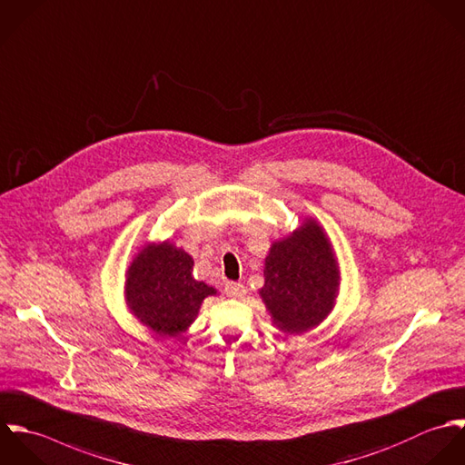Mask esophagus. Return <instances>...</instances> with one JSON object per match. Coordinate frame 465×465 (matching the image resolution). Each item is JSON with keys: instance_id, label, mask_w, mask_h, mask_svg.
<instances>
[{"instance_id": "esophagus-1", "label": "esophagus", "mask_w": 465, "mask_h": 465, "mask_svg": "<svg viewBox=\"0 0 465 465\" xmlns=\"http://www.w3.org/2000/svg\"><path fill=\"white\" fill-rule=\"evenodd\" d=\"M225 292L229 298H234V300H240L245 296V287L242 283H227L225 285Z\"/></svg>"}]
</instances>
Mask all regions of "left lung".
Returning a JSON list of instances; mask_svg holds the SVG:
<instances>
[{"label":"left lung","instance_id":"1","mask_svg":"<svg viewBox=\"0 0 465 465\" xmlns=\"http://www.w3.org/2000/svg\"><path fill=\"white\" fill-rule=\"evenodd\" d=\"M258 291L272 324L302 335L319 326L335 307L341 269L324 227L312 216L291 234L271 243Z\"/></svg>","mask_w":465,"mask_h":465}]
</instances>
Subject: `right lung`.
<instances>
[{
  "label": "right lung",
  "instance_id": "1",
  "mask_svg": "<svg viewBox=\"0 0 465 465\" xmlns=\"http://www.w3.org/2000/svg\"><path fill=\"white\" fill-rule=\"evenodd\" d=\"M193 265V258L169 240L144 243L124 274V302L130 313L162 337L187 331L203 300L218 296L214 287L194 280Z\"/></svg>",
  "mask_w": 465,
  "mask_h": 465
}]
</instances>
